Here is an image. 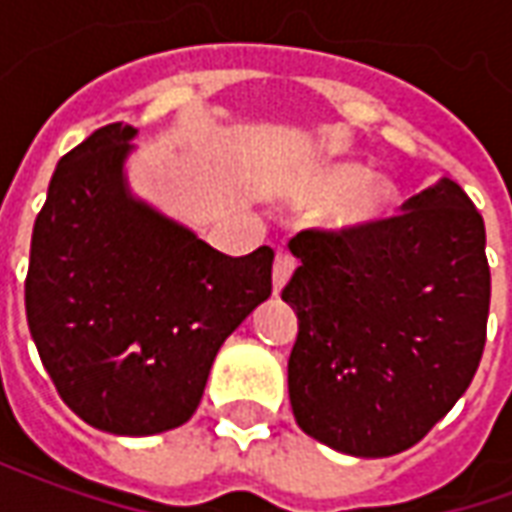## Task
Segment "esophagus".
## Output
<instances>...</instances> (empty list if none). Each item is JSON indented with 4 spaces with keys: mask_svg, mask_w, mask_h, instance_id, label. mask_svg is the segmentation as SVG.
Segmentation results:
<instances>
[{
    "mask_svg": "<svg viewBox=\"0 0 512 512\" xmlns=\"http://www.w3.org/2000/svg\"><path fill=\"white\" fill-rule=\"evenodd\" d=\"M293 268H296L293 255L290 252H277V260H274V293H279V290L288 285Z\"/></svg>",
    "mask_w": 512,
    "mask_h": 512,
    "instance_id": "1",
    "label": "esophagus"
}]
</instances>
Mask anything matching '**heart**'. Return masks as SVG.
I'll return each mask as SVG.
<instances>
[{
  "mask_svg": "<svg viewBox=\"0 0 512 512\" xmlns=\"http://www.w3.org/2000/svg\"><path fill=\"white\" fill-rule=\"evenodd\" d=\"M290 197L299 202H326L323 224L337 233H362L389 216L395 189L384 178H370L362 164H318L290 183Z\"/></svg>",
  "mask_w": 512,
  "mask_h": 512,
  "instance_id": "1",
  "label": "heart"
}]
</instances>
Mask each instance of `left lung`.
<instances>
[{
  "instance_id": "left-lung-1",
  "label": "left lung",
  "mask_w": 512,
  "mask_h": 512,
  "mask_svg": "<svg viewBox=\"0 0 512 512\" xmlns=\"http://www.w3.org/2000/svg\"><path fill=\"white\" fill-rule=\"evenodd\" d=\"M282 290L299 315L293 417L312 439L386 458L428 436L480 367L491 304L485 224L455 180L362 233L310 227Z\"/></svg>"
}]
</instances>
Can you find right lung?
Returning a JSON list of instances; mask_svg holds the SVG:
<instances>
[{
    "label": "right lung",
    "instance_id": "add662e5",
    "mask_svg": "<svg viewBox=\"0 0 512 512\" xmlns=\"http://www.w3.org/2000/svg\"><path fill=\"white\" fill-rule=\"evenodd\" d=\"M136 128L60 158L35 219L27 323L60 397L93 428L150 436L189 422L222 343L271 296L274 252H216L128 197Z\"/></svg>",
    "mask_w": 512,
    "mask_h": 512
}]
</instances>
